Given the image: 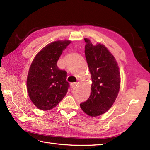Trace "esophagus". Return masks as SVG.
<instances>
[{
    "label": "esophagus",
    "mask_w": 150,
    "mask_h": 150,
    "mask_svg": "<svg viewBox=\"0 0 150 150\" xmlns=\"http://www.w3.org/2000/svg\"><path fill=\"white\" fill-rule=\"evenodd\" d=\"M77 82H73V83L71 84V86L72 88H74L75 86H77Z\"/></svg>",
    "instance_id": "1"
}]
</instances>
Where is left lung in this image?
Instances as JSON below:
<instances>
[{"label":"left lung","mask_w":150,"mask_h":150,"mask_svg":"<svg viewBox=\"0 0 150 150\" xmlns=\"http://www.w3.org/2000/svg\"><path fill=\"white\" fill-rule=\"evenodd\" d=\"M85 56L91 75V94L88 99L80 104L84 113L97 117L106 113L112 106L119 93L120 75L118 64L105 46H94L84 39Z\"/></svg>","instance_id":"obj_1"}]
</instances>
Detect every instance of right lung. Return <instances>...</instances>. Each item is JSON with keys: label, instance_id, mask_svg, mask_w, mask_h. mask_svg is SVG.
Masks as SVG:
<instances>
[{"label": "right lung", "instance_id": "add662e5", "mask_svg": "<svg viewBox=\"0 0 150 150\" xmlns=\"http://www.w3.org/2000/svg\"><path fill=\"white\" fill-rule=\"evenodd\" d=\"M71 42L55 41L41 50L35 57L28 72L27 90L31 100L41 110H52L65 95L69 88L66 71L57 65L62 52Z\"/></svg>", "mask_w": 150, "mask_h": 150}]
</instances>
